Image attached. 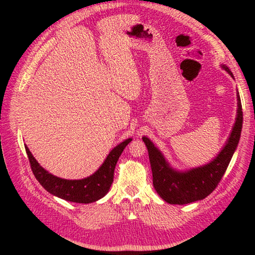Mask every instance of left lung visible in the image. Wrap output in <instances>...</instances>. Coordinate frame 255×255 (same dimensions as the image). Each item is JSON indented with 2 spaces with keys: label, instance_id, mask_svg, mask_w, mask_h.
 I'll list each match as a JSON object with an SVG mask.
<instances>
[{
  "label": "left lung",
  "instance_id": "1",
  "mask_svg": "<svg viewBox=\"0 0 255 255\" xmlns=\"http://www.w3.org/2000/svg\"><path fill=\"white\" fill-rule=\"evenodd\" d=\"M234 78L230 70L224 66ZM242 105L238 94V114L234 129L224 149L217 158L204 166L196 167L188 172H176L166 163L163 155L147 137L143 142L147 145L149 160L152 170L153 186L160 197L169 204L184 205L207 197L218 186L228 167L232 155L239 142L242 129Z\"/></svg>",
  "mask_w": 255,
  "mask_h": 255
}]
</instances>
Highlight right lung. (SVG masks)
Masks as SVG:
<instances>
[{
	"label": "right lung",
	"instance_id": "obj_1",
	"mask_svg": "<svg viewBox=\"0 0 255 255\" xmlns=\"http://www.w3.org/2000/svg\"><path fill=\"white\" fill-rule=\"evenodd\" d=\"M131 141V138L125 140L114 148L107 155L104 163L93 175L83 178V180H63V178L53 176L39 165L36 159L30 153L29 149L25 147L28 156L31 171L36 180L41 184L47 192L57 197L69 200V202L79 204H89L104 197L110 191L114 180V170L117 161L126 145Z\"/></svg>",
	"mask_w": 255,
	"mask_h": 255
}]
</instances>
